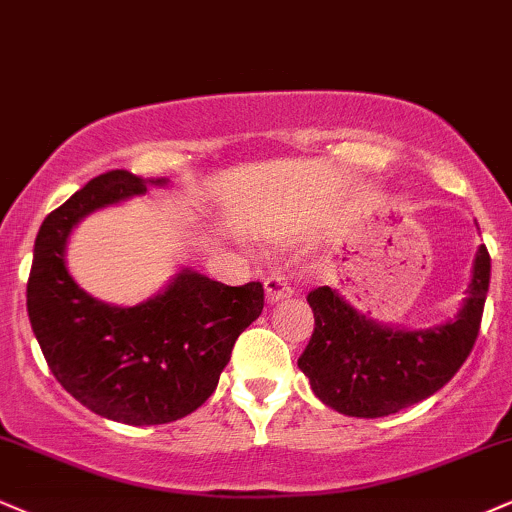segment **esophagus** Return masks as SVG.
<instances>
[{
	"instance_id": "obj_1",
	"label": "esophagus",
	"mask_w": 512,
	"mask_h": 512,
	"mask_svg": "<svg viewBox=\"0 0 512 512\" xmlns=\"http://www.w3.org/2000/svg\"><path fill=\"white\" fill-rule=\"evenodd\" d=\"M292 296V287L287 285L282 275H270L266 280V299L268 304H277V301H285Z\"/></svg>"
}]
</instances>
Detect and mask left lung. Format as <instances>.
I'll list each match as a JSON object with an SVG mask.
<instances>
[{
	"instance_id": "1",
	"label": "left lung",
	"mask_w": 512,
	"mask_h": 512,
	"mask_svg": "<svg viewBox=\"0 0 512 512\" xmlns=\"http://www.w3.org/2000/svg\"><path fill=\"white\" fill-rule=\"evenodd\" d=\"M491 258L479 246L453 318L430 327L384 325L356 311L339 289L308 294L315 330L299 368L325 406L351 418H384L439 391L475 346L489 292Z\"/></svg>"
}]
</instances>
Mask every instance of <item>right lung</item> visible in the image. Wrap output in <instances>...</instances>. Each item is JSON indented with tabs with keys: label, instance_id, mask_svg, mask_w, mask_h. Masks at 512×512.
I'll list each match as a JSON object with an SVG mask.
<instances>
[{
	"label": "right lung",
	"instance_id": "add662e5",
	"mask_svg": "<svg viewBox=\"0 0 512 512\" xmlns=\"http://www.w3.org/2000/svg\"><path fill=\"white\" fill-rule=\"evenodd\" d=\"M170 180L111 170L44 218L28 280V318L49 370L75 401L123 425H163L194 413L218 387L237 337L263 311V285L182 268L135 306L87 294L66 266L80 220Z\"/></svg>",
	"mask_w": 512,
	"mask_h": 512
}]
</instances>
